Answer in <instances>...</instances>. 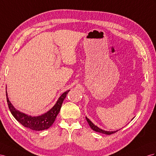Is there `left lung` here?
Listing matches in <instances>:
<instances>
[{"mask_svg": "<svg viewBox=\"0 0 156 156\" xmlns=\"http://www.w3.org/2000/svg\"><path fill=\"white\" fill-rule=\"evenodd\" d=\"M86 119L87 120V122H88L90 126L91 127V129H92L93 130L95 131V132H98V133H102V134H113V133H117V132L119 130H115V131H106V130H102L101 129H99V128L98 126H97L96 125H95L94 124L91 122L90 120L87 118V117H86ZM132 119V120H133Z\"/></svg>", "mask_w": 156, "mask_h": 156, "instance_id": "left-lung-1", "label": "left lung"}]
</instances>
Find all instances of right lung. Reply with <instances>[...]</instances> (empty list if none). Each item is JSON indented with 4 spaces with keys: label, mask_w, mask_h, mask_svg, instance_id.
<instances>
[{
    "label": "right lung",
    "mask_w": 156,
    "mask_h": 156,
    "mask_svg": "<svg viewBox=\"0 0 156 156\" xmlns=\"http://www.w3.org/2000/svg\"><path fill=\"white\" fill-rule=\"evenodd\" d=\"M69 91L70 90H67L65 92H64L59 97L55 105L47 112L42 114L41 115H39V116L34 117L23 113L21 111L17 110L10 101L6 91V95L8 105H9V109L14 117L19 122H20L23 126L29 128V129L33 130L39 131L49 129L53 125L55 121L56 117H57L60 110H61L64 99L66 97V95L69 92Z\"/></svg>",
    "instance_id": "add662e5"
}]
</instances>
